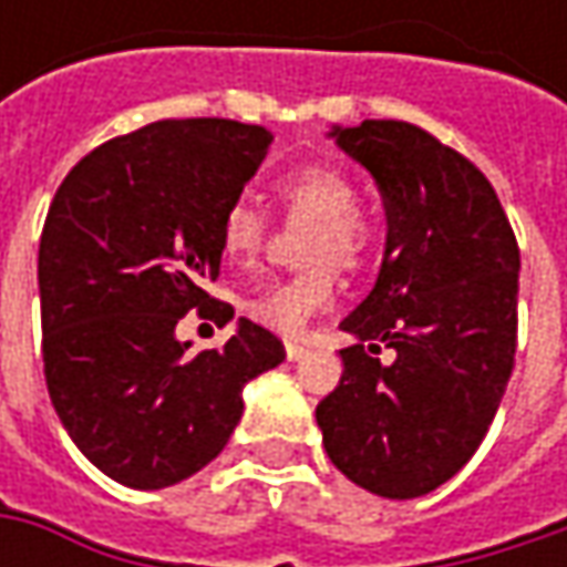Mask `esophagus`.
<instances>
[{
  "label": "esophagus",
  "instance_id": "1",
  "mask_svg": "<svg viewBox=\"0 0 567 567\" xmlns=\"http://www.w3.org/2000/svg\"><path fill=\"white\" fill-rule=\"evenodd\" d=\"M306 353H309V350H306V347H299V343H287V360H290V362L302 360V357H306Z\"/></svg>",
  "mask_w": 567,
  "mask_h": 567
}]
</instances>
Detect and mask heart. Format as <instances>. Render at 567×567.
Here are the masks:
<instances>
[{"label":"heart","mask_w":567,"mask_h":567,"mask_svg":"<svg viewBox=\"0 0 567 567\" xmlns=\"http://www.w3.org/2000/svg\"><path fill=\"white\" fill-rule=\"evenodd\" d=\"M277 195L293 217L316 224L306 249V265L312 271L265 287L246 302V312L251 321L280 338H299L306 324L334 299V277L328 268L316 265L328 261L343 271L360 268L372 246V233L360 217V192L350 183V176H343L334 166H299L277 183ZM261 243V210L246 198L233 202L220 220L224 255L229 261H249L258 255Z\"/></svg>","instance_id":"1"}]
</instances>
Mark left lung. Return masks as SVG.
Listing matches in <instances>:
<instances>
[{
  "label": "left lung",
  "instance_id": "1",
  "mask_svg": "<svg viewBox=\"0 0 567 567\" xmlns=\"http://www.w3.org/2000/svg\"><path fill=\"white\" fill-rule=\"evenodd\" d=\"M328 138L372 173L388 236L375 287L340 321L353 343L316 406L321 442L350 483L420 498L473 457L508 388L520 251L489 179L423 128L365 120Z\"/></svg>",
  "mask_w": 567,
  "mask_h": 567
}]
</instances>
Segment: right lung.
<instances>
[{
	"label": "right lung",
	"mask_w": 567,
	"mask_h": 567,
	"mask_svg": "<svg viewBox=\"0 0 567 567\" xmlns=\"http://www.w3.org/2000/svg\"><path fill=\"white\" fill-rule=\"evenodd\" d=\"M274 135L233 120H166L100 144L62 179L37 255L43 372L78 451L128 489H166L207 467L243 416V388L284 362L249 318L188 353L176 324L220 274V220Z\"/></svg>",
	"instance_id": "1"
}]
</instances>
